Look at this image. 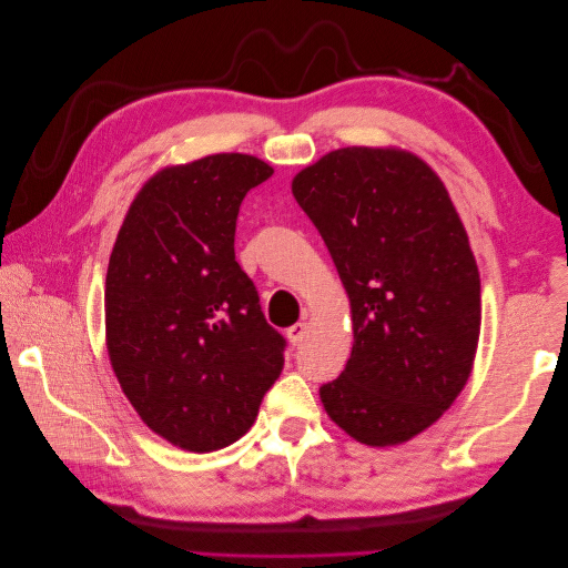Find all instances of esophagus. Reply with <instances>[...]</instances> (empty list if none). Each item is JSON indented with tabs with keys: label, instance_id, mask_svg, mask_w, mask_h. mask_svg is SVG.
Returning a JSON list of instances; mask_svg holds the SVG:
<instances>
[{
	"label": "esophagus",
	"instance_id": "obj_1",
	"mask_svg": "<svg viewBox=\"0 0 568 568\" xmlns=\"http://www.w3.org/2000/svg\"><path fill=\"white\" fill-rule=\"evenodd\" d=\"M305 336H307V322H296L294 326H288L286 329V338L291 341V346H301Z\"/></svg>",
	"mask_w": 568,
	"mask_h": 568
}]
</instances>
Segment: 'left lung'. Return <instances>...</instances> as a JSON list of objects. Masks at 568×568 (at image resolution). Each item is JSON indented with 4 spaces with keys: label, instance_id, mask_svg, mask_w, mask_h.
Returning a JSON list of instances; mask_svg holds the SVG:
<instances>
[{
    "label": "left lung",
    "instance_id": "1",
    "mask_svg": "<svg viewBox=\"0 0 568 568\" xmlns=\"http://www.w3.org/2000/svg\"><path fill=\"white\" fill-rule=\"evenodd\" d=\"M346 288L353 351L320 388L329 419L372 448L440 419L469 382L480 280L434 168L398 146H343L291 182Z\"/></svg>",
    "mask_w": 568,
    "mask_h": 568
}]
</instances>
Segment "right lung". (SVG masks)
Returning <instances> with one entry per match:
<instances>
[{"label":"right lung","instance_id":"1","mask_svg":"<svg viewBox=\"0 0 568 568\" xmlns=\"http://www.w3.org/2000/svg\"><path fill=\"white\" fill-rule=\"evenodd\" d=\"M274 173L213 153L151 175L120 225L106 272V348L140 419L175 448L242 438L284 367V338L234 257L239 205Z\"/></svg>","mask_w":568,"mask_h":568}]
</instances>
